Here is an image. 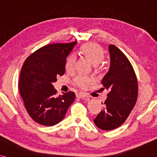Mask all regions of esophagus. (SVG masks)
Returning <instances> with one entry per match:
<instances>
[{
    "instance_id": "obj_1",
    "label": "esophagus",
    "mask_w": 157,
    "mask_h": 157,
    "mask_svg": "<svg viewBox=\"0 0 157 157\" xmlns=\"http://www.w3.org/2000/svg\"><path fill=\"white\" fill-rule=\"evenodd\" d=\"M77 97L78 98H80V99H86V98H88L87 95H86L84 93H79L77 95Z\"/></svg>"
}]
</instances>
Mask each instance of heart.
Wrapping results in <instances>:
<instances>
[{
  "mask_svg": "<svg viewBox=\"0 0 157 157\" xmlns=\"http://www.w3.org/2000/svg\"><path fill=\"white\" fill-rule=\"evenodd\" d=\"M81 52L88 60L97 66L102 61L104 58V52L101 47L95 43H87L81 48ZM76 62V56L75 54H71L66 61V69L68 71L72 70L75 67ZM93 80L90 77L79 76L77 77L74 80V84L80 88H83L91 83Z\"/></svg>",
  "mask_w": 157,
  "mask_h": 157,
  "instance_id": "heart-1",
  "label": "heart"
}]
</instances>
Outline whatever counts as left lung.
<instances>
[{
	"label": "left lung",
	"mask_w": 157,
	"mask_h": 157,
	"mask_svg": "<svg viewBox=\"0 0 157 157\" xmlns=\"http://www.w3.org/2000/svg\"><path fill=\"white\" fill-rule=\"evenodd\" d=\"M108 50L110 64L101 84L109 93L105 107L94 121L98 128L106 131L124 124L135 107L138 93L137 77L129 60L115 45L109 44Z\"/></svg>",
	"instance_id": "1"
}]
</instances>
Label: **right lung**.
I'll use <instances>...</instances> for the list:
<instances>
[{
	"label": "right lung",
	"instance_id": "add662e5",
	"mask_svg": "<svg viewBox=\"0 0 157 157\" xmlns=\"http://www.w3.org/2000/svg\"><path fill=\"white\" fill-rule=\"evenodd\" d=\"M77 41L42 47L25 60L19 90L29 116L38 124L54 126L63 119L75 99L72 91L56 97L52 83L65 73L66 60Z\"/></svg>",
	"mask_w": 157,
	"mask_h": 157
}]
</instances>
